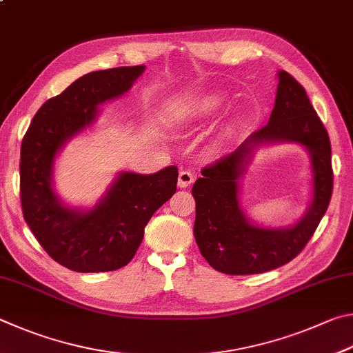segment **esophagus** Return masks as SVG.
<instances>
[{"label": "esophagus", "instance_id": "obj_1", "mask_svg": "<svg viewBox=\"0 0 353 353\" xmlns=\"http://www.w3.org/2000/svg\"><path fill=\"white\" fill-rule=\"evenodd\" d=\"M194 183V175L190 170H181L180 175H178V188H189L190 184Z\"/></svg>", "mask_w": 353, "mask_h": 353}]
</instances>
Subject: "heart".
Instances as JSON below:
<instances>
[{"instance_id": "obj_1", "label": "heart", "mask_w": 353, "mask_h": 353, "mask_svg": "<svg viewBox=\"0 0 353 353\" xmlns=\"http://www.w3.org/2000/svg\"><path fill=\"white\" fill-rule=\"evenodd\" d=\"M221 105H223V97L220 94H211V96H206L205 99H201V101L196 103L195 107L190 108L188 113L192 116H208V114H212L214 111H217ZM232 132H234V127L230 125L225 130V136H231Z\"/></svg>"}]
</instances>
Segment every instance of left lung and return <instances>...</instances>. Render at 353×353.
Wrapping results in <instances>:
<instances>
[{
  "mask_svg": "<svg viewBox=\"0 0 353 353\" xmlns=\"http://www.w3.org/2000/svg\"><path fill=\"white\" fill-rule=\"evenodd\" d=\"M274 108L265 127L237 150L201 170L192 188L194 236L201 256L225 274H259L279 268L299 254L329 208L333 172L330 139L298 80L277 71ZM290 141L311 158L312 201L294 225L267 228L252 224L239 205V186L254 152L262 145Z\"/></svg>",
  "mask_w": 353,
  "mask_h": 353,
  "instance_id": "left-lung-1",
  "label": "left lung"
}]
</instances>
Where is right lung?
I'll list each match as a JSON object with an SVG mask.
<instances>
[{"label": "right lung", "instance_id": "1", "mask_svg": "<svg viewBox=\"0 0 353 353\" xmlns=\"http://www.w3.org/2000/svg\"><path fill=\"white\" fill-rule=\"evenodd\" d=\"M145 66L92 71L37 111L21 142L23 215L55 262L77 273L114 271L132 261L152 215L176 192L178 167L150 175L119 172L92 208H72L54 190V164L68 142L97 121L99 105L132 88Z\"/></svg>", "mask_w": 353, "mask_h": 353}]
</instances>
